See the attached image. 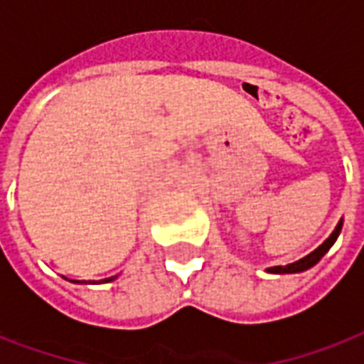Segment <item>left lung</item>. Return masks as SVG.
I'll use <instances>...</instances> for the list:
<instances>
[{
  "instance_id": "8db88e82",
  "label": "left lung",
  "mask_w": 364,
  "mask_h": 364,
  "mask_svg": "<svg viewBox=\"0 0 364 364\" xmlns=\"http://www.w3.org/2000/svg\"><path fill=\"white\" fill-rule=\"evenodd\" d=\"M341 231V222L338 223V228L333 230V233L328 239H326L324 243L320 245L318 249H314L311 252V255H306L305 258H301V260H297V262H293V264H287V266H274V268H270L272 274H295V272H303V270H309L311 266H314L316 262H318L320 258L324 257L326 252L330 250V247H332L333 243H336V239H338V235H340Z\"/></svg>"
}]
</instances>
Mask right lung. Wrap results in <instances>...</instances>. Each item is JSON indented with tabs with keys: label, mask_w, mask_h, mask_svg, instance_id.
<instances>
[{
	"label": "right lung",
	"mask_w": 364,
	"mask_h": 364,
	"mask_svg": "<svg viewBox=\"0 0 364 364\" xmlns=\"http://www.w3.org/2000/svg\"><path fill=\"white\" fill-rule=\"evenodd\" d=\"M114 278H107V279H102V282H112ZM82 284H86V282H82Z\"/></svg>",
	"instance_id": "obj_1"
}]
</instances>
